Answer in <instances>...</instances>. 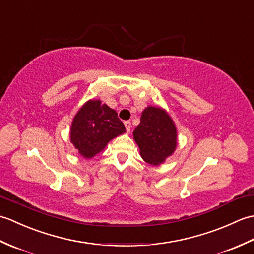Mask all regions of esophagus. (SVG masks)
I'll return each instance as SVG.
<instances>
[{
    "label": "esophagus",
    "mask_w": 254,
    "mask_h": 254,
    "mask_svg": "<svg viewBox=\"0 0 254 254\" xmlns=\"http://www.w3.org/2000/svg\"><path fill=\"white\" fill-rule=\"evenodd\" d=\"M124 126H126L127 132V133H130V131H131V127H132V126H131V122H130V121H126V122H124Z\"/></svg>",
    "instance_id": "34e87169"
}]
</instances>
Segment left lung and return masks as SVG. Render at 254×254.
Masks as SVG:
<instances>
[{
    "label": "left lung",
    "mask_w": 254,
    "mask_h": 254,
    "mask_svg": "<svg viewBox=\"0 0 254 254\" xmlns=\"http://www.w3.org/2000/svg\"><path fill=\"white\" fill-rule=\"evenodd\" d=\"M133 137L142 158L154 166L165 163L177 148L176 124L169 113L160 107L145 108L141 123L133 131Z\"/></svg>",
    "instance_id": "8db88e82"
}]
</instances>
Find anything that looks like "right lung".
I'll return each instance as SVG.
<instances>
[{
  "mask_svg": "<svg viewBox=\"0 0 254 254\" xmlns=\"http://www.w3.org/2000/svg\"><path fill=\"white\" fill-rule=\"evenodd\" d=\"M124 132L126 127L115 110L99 99H90L75 115L69 139L83 158L90 159Z\"/></svg>",
  "mask_w": 254,
  "mask_h": 254,
  "instance_id": "right-lung-1",
  "label": "right lung"
}]
</instances>
